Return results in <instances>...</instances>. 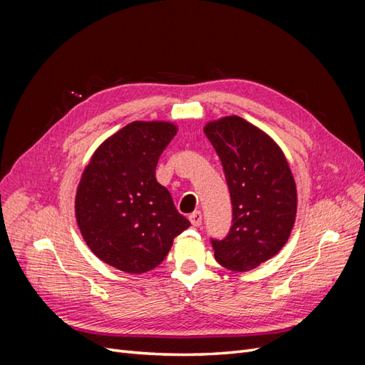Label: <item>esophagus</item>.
<instances>
[{
    "label": "esophagus",
    "mask_w": 365,
    "mask_h": 365,
    "mask_svg": "<svg viewBox=\"0 0 365 365\" xmlns=\"http://www.w3.org/2000/svg\"><path fill=\"white\" fill-rule=\"evenodd\" d=\"M189 219H190L192 225H195V227L201 225V222H202V213L200 212V210H197V212H193V213L189 216Z\"/></svg>",
    "instance_id": "obj_1"
}]
</instances>
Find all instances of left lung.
<instances>
[{
  "mask_svg": "<svg viewBox=\"0 0 365 365\" xmlns=\"http://www.w3.org/2000/svg\"><path fill=\"white\" fill-rule=\"evenodd\" d=\"M222 163L233 219L224 239H212L216 260L231 271H250L277 254L289 239L297 189L282 149L263 130L237 115L205 125Z\"/></svg>",
  "mask_w": 365,
  "mask_h": 365,
  "instance_id": "left-lung-1",
  "label": "left lung"
}]
</instances>
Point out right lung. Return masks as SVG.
I'll return each mask as SVG.
<instances>
[{"mask_svg": "<svg viewBox=\"0 0 365 365\" xmlns=\"http://www.w3.org/2000/svg\"><path fill=\"white\" fill-rule=\"evenodd\" d=\"M176 130L169 121H132L98 146L77 187L76 219L86 245L123 272L158 267L190 225L155 178Z\"/></svg>", "mask_w": 365, "mask_h": 365, "instance_id": "obj_1", "label": "right lung"}]
</instances>
